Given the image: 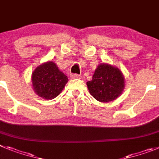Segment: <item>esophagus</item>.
I'll return each instance as SVG.
<instances>
[{
	"mask_svg": "<svg viewBox=\"0 0 159 159\" xmlns=\"http://www.w3.org/2000/svg\"><path fill=\"white\" fill-rule=\"evenodd\" d=\"M70 77H71V78H73V79H80V78H81V75H79V74H73L70 75Z\"/></svg>",
	"mask_w": 159,
	"mask_h": 159,
	"instance_id": "obj_1",
	"label": "esophagus"
}]
</instances>
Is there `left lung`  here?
<instances>
[{"instance_id": "obj_1", "label": "left lung", "mask_w": 159, "mask_h": 159, "mask_svg": "<svg viewBox=\"0 0 159 159\" xmlns=\"http://www.w3.org/2000/svg\"><path fill=\"white\" fill-rule=\"evenodd\" d=\"M86 85L96 100L108 102L121 94L125 87V79L119 69L102 63L97 67L92 80L87 81Z\"/></svg>"}]
</instances>
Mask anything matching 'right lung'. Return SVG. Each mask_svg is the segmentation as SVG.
Listing matches in <instances>:
<instances>
[{"label":"right lung","instance_id":"right-lung-1","mask_svg":"<svg viewBox=\"0 0 159 159\" xmlns=\"http://www.w3.org/2000/svg\"><path fill=\"white\" fill-rule=\"evenodd\" d=\"M67 82L68 78L51 61L40 65L32 74L34 92L47 100L58 96Z\"/></svg>","mask_w":159,"mask_h":159}]
</instances>
